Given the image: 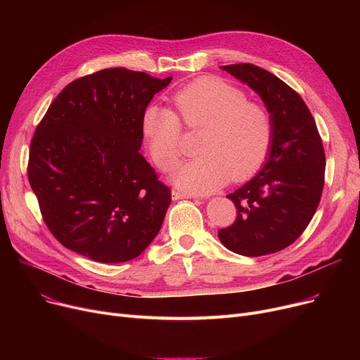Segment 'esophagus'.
Here are the masks:
<instances>
[{"label": "esophagus", "instance_id": "1", "mask_svg": "<svg viewBox=\"0 0 360 360\" xmlns=\"http://www.w3.org/2000/svg\"><path fill=\"white\" fill-rule=\"evenodd\" d=\"M172 200H184V198H190V195H186V194H182V193H179V191H172Z\"/></svg>", "mask_w": 360, "mask_h": 360}]
</instances>
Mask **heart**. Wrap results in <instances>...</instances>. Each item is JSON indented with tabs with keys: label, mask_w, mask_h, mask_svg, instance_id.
I'll return each instance as SVG.
<instances>
[{
	"label": "heart",
	"mask_w": 360,
	"mask_h": 360,
	"mask_svg": "<svg viewBox=\"0 0 360 360\" xmlns=\"http://www.w3.org/2000/svg\"><path fill=\"white\" fill-rule=\"evenodd\" d=\"M174 103L190 128H204L201 156L184 163L172 182L190 194L205 195L232 176H252L266 160L273 136L267 110L248 102L247 94L220 79L200 77L174 94ZM148 153L162 170L172 169L182 155V125L176 113L150 103L141 115Z\"/></svg>",
	"instance_id": "1"
}]
</instances>
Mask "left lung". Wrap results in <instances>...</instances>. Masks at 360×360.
Here are the masks:
<instances>
[{"instance_id": "obj_1", "label": "left lung", "mask_w": 360, "mask_h": 360, "mask_svg": "<svg viewBox=\"0 0 360 360\" xmlns=\"http://www.w3.org/2000/svg\"><path fill=\"white\" fill-rule=\"evenodd\" d=\"M220 68L261 98L273 136L259 172L228 195L238 217L219 231V239L239 255L273 254L293 243L316 212L326 172L323 141L304 99L277 75L252 64Z\"/></svg>"}]
</instances>
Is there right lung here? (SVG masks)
<instances>
[{
	"label": "right lung",
	"mask_w": 360,
	"mask_h": 360,
	"mask_svg": "<svg viewBox=\"0 0 360 360\" xmlns=\"http://www.w3.org/2000/svg\"><path fill=\"white\" fill-rule=\"evenodd\" d=\"M170 82L106 68L74 80L51 103L30 143L27 174L65 248L124 262L159 233L170 190L139 151L143 112Z\"/></svg>",
	"instance_id": "1"
}]
</instances>
